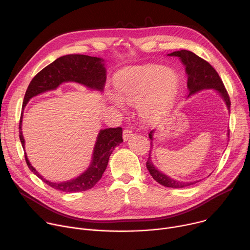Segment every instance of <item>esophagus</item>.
Returning a JSON list of instances; mask_svg holds the SVG:
<instances>
[{"mask_svg":"<svg viewBox=\"0 0 250 250\" xmlns=\"http://www.w3.org/2000/svg\"><path fill=\"white\" fill-rule=\"evenodd\" d=\"M131 137H132V131L130 129H128V128H125L124 130V133H123L124 141H128Z\"/></svg>","mask_w":250,"mask_h":250,"instance_id":"obj_1","label":"esophagus"}]
</instances>
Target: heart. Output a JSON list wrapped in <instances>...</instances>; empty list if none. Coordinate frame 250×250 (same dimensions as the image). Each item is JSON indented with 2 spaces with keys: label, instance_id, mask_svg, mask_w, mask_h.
<instances>
[{
  "label": "heart",
  "instance_id": "1",
  "mask_svg": "<svg viewBox=\"0 0 250 250\" xmlns=\"http://www.w3.org/2000/svg\"><path fill=\"white\" fill-rule=\"evenodd\" d=\"M117 95L109 99L122 106L123 101L139 104L142 115L155 120L168 109L179 87V77L169 67L146 64L120 73L115 79Z\"/></svg>",
  "mask_w": 250,
  "mask_h": 250
}]
</instances>
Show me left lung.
<instances>
[{
    "label": "left lung",
    "mask_w": 250,
    "mask_h": 250,
    "mask_svg": "<svg viewBox=\"0 0 250 250\" xmlns=\"http://www.w3.org/2000/svg\"><path fill=\"white\" fill-rule=\"evenodd\" d=\"M170 57H178L186 66V72L188 75V87L189 90V96L200 92L202 89H208L213 88L214 90L220 95V97L224 100L226 106H228L229 111H230V100L229 96L228 94L219 75L217 72L213 69L212 65L204 61L203 59L196 56L194 53L187 50H180L173 52L171 54H168ZM153 132L154 129H152L149 133L148 137L151 140L150 146H152V141H153ZM150 152V151H149ZM146 168L148 169L150 175L153 177L155 181L162 186L167 187V188H183L186 187H189L191 185H194L197 181H190V183H186V181H179L174 180L162 171L158 170L152 164L150 153L148 155L147 162H146Z\"/></svg>",
    "instance_id": "1"
}]
</instances>
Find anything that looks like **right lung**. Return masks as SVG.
Segmentation results:
<instances>
[{
	"mask_svg": "<svg viewBox=\"0 0 250 250\" xmlns=\"http://www.w3.org/2000/svg\"><path fill=\"white\" fill-rule=\"evenodd\" d=\"M105 81L106 70L103 59L85 55L62 56L42 69L31 81L24 98V103H22V109L33 97L48 92V90L56 89L62 83L74 82L103 92ZM21 120L22 113L21 115L19 132L21 144L22 148L25 149V140L21 132ZM122 143L123 128L121 126L101 129L94 147L92 164L80 176L72 180L63 181V183H52L50 180L44 179L36 168L32 167L26 152L25 158L29 168L51 188L63 192L84 191L94 188L102 178L112 150Z\"/></svg>",
	"mask_w": 250,
	"mask_h": 250,
	"instance_id": "add662e5",
	"label": "right lung"
}]
</instances>
